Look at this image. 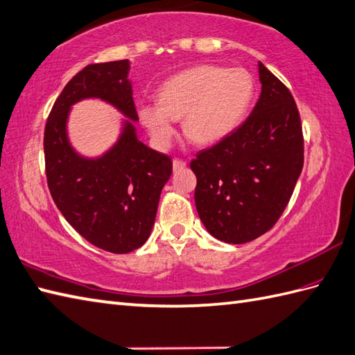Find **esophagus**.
<instances>
[{
	"instance_id": "esophagus-1",
	"label": "esophagus",
	"mask_w": 355,
	"mask_h": 355,
	"mask_svg": "<svg viewBox=\"0 0 355 355\" xmlns=\"http://www.w3.org/2000/svg\"><path fill=\"white\" fill-rule=\"evenodd\" d=\"M187 167V162L182 159H173V171H179Z\"/></svg>"
}]
</instances>
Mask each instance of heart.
Here are the masks:
<instances>
[{
	"mask_svg": "<svg viewBox=\"0 0 355 355\" xmlns=\"http://www.w3.org/2000/svg\"><path fill=\"white\" fill-rule=\"evenodd\" d=\"M255 89L248 69L199 65L165 80L157 91V103H143L138 115L159 147L170 146L175 121L180 118L187 138L199 146H212L240 128Z\"/></svg>",
	"mask_w": 355,
	"mask_h": 355,
	"instance_id": "heart-1",
	"label": "heart"
}]
</instances>
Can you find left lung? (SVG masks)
Listing matches in <instances>:
<instances>
[{
	"instance_id": "left-lung-1",
	"label": "left lung",
	"mask_w": 355,
	"mask_h": 355,
	"mask_svg": "<svg viewBox=\"0 0 355 355\" xmlns=\"http://www.w3.org/2000/svg\"><path fill=\"white\" fill-rule=\"evenodd\" d=\"M261 94L248 120L190 167L194 202L212 237L243 244L278 222L304 165L301 116L290 91L258 62Z\"/></svg>"
}]
</instances>
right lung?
<instances>
[{
    "mask_svg": "<svg viewBox=\"0 0 355 355\" xmlns=\"http://www.w3.org/2000/svg\"><path fill=\"white\" fill-rule=\"evenodd\" d=\"M129 71V60L83 68L60 92L44 135L54 203L85 240L112 254H128L150 237L161 191L173 170L167 155L138 138ZM88 98L105 101L125 116L116 143L97 157L78 154L67 137L70 109Z\"/></svg>",
    "mask_w": 355,
    "mask_h": 355,
    "instance_id": "add662e5",
    "label": "right lung"
}]
</instances>
